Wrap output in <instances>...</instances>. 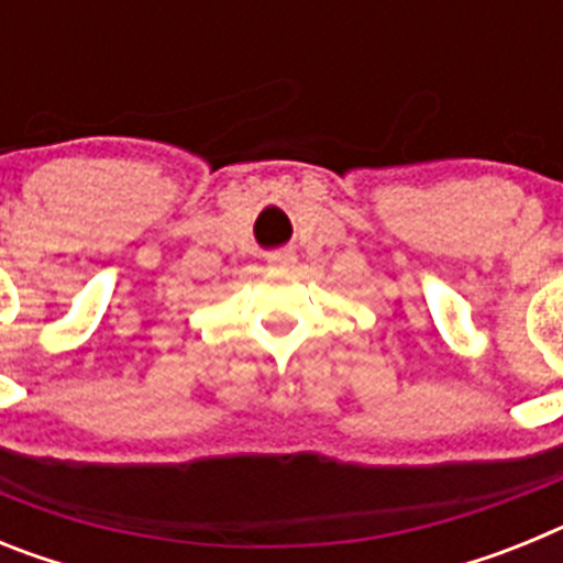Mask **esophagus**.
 Returning <instances> with one entry per match:
<instances>
[{
  "label": "esophagus",
  "mask_w": 563,
  "mask_h": 563,
  "mask_svg": "<svg viewBox=\"0 0 563 563\" xmlns=\"http://www.w3.org/2000/svg\"><path fill=\"white\" fill-rule=\"evenodd\" d=\"M267 262H271V265H278V267H287V265H292V262H296V253H292V251H276V253H271V256H267Z\"/></svg>",
  "instance_id": "1"
}]
</instances>
